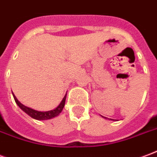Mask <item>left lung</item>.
<instances>
[{
  "label": "left lung",
  "mask_w": 157,
  "mask_h": 157,
  "mask_svg": "<svg viewBox=\"0 0 157 157\" xmlns=\"http://www.w3.org/2000/svg\"><path fill=\"white\" fill-rule=\"evenodd\" d=\"M110 119H111V118H110Z\"/></svg>",
  "instance_id": "8db88e82"
}]
</instances>
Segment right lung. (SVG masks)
Wrapping results in <instances>:
<instances>
[{"label": "right lung", "instance_id": "add662e5", "mask_svg": "<svg viewBox=\"0 0 157 157\" xmlns=\"http://www.w3.org/2000/svg\"><path fill=\"white\" fill-rule=\"evenodd\" d=\"M13 95V98H14V100H15L16 103L19 106V108L22 109L23 112H25L28 115H29L31 118H34V119H37V120H46V119H50V118H53L58 116L60 113L62 112V110L64 109V106H65V98H66V94L64 97V98L62 99V101L59 103V105L56 108V109H53V110H50V111H47V112H40V111H37V110H34V109H30L27 106L23 105L21 102H19L18 100L17 99V98L15 97L14 94Z\"/></svg>", "mask_w": 157, "mask_h": 157}]
</instances>
